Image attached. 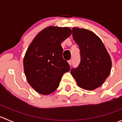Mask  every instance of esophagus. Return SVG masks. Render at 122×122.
Masks as SVG:
<instances>
[{
    "label": "esophagus",
    "instance_id": "esophagus-1",
    "mask_svg": "<svg viewBox=\"0 0 122 122\" xmlns=\"http://www.w3.org/2000/svg\"><path fill=\"white\" fill-rule=\"evenodd\" d=\"M68 62L69 64H70V66H71V65L72 64V61H71V60H69Z\"/></svg>",
    "mask_w": 122,
    "mask_h": 122
}]
</instances>
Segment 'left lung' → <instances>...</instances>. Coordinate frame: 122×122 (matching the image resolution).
Returning <instances> with one entry per match:
<instances>
[{
  "label": "left lung",
  "mask_w": 122,
  "mask_h": 122,
  "mask_svg": "<svg viewBox=\"0 0 122 122\" xmlns=\"http://www.w3.org/2000/svg\"><path fill=\"white\" fill-rule=\"evenodd\" d=\"M74 40L79 46L81 61L71 74L81 88L93 90L102 86L109 76L111 58L102 40L93 32L73 28Z\"/></svg>",
  "instance_id": "obj_1"
}]
</instances>
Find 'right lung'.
I'll return each instance as SVG.
<instances>
[{
	"label": "right lung",
	"mask_w": 122,
	"mask_h": 122,
	"mask_svg": "<svg viewBox=\"0 0 122 122\" xmlns=\"http://www.w3.org/2000/svg\"><path fill=\"white\" fill-rule=\"evenodd\" d=\"M68 27L49 26L35 36L23 59L25 74L30 86L46 95L56 90L70 65L62 58L61 44L71 35Z\"/></svg>",
	"instance_id": "obj_1"
}]
</instances>
